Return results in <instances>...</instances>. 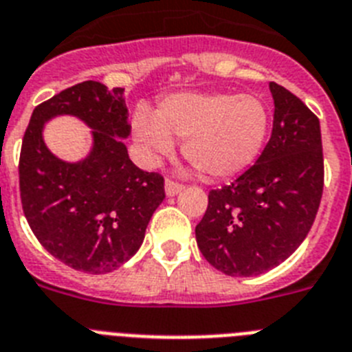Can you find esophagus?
Returning <instances> with one entry per match:
<instances>
[{"mask_svg":"<svg viewBox=\"0 0 352 352\" xmlns=\"http://www.w3.org/2000/svg\"><path fill=\"white\" fill-rule=\"evenodd\" d=\"M182 188H184V186L179 184V182H175V180L172 179H166V182H164V189H166L168 197H175V195H179L180 191H182Z\"/></svg>","mask_w":352,"mask_h":352,"instance_id":"34e87169","label":"esophagus"}]
</instances>
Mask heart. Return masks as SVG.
<instances>
[{
  "label": "heart",
  "mask_w": 352,
  "mask_h": 352,
  "mask_svg": "<svg viewBox=\"0 0 352 352\" xmlns=\"http://www.w3.org/2000/svg\"><path fill=\"white\" fill-rule=\"evenodd\" d=\"M134 136L152 154H168L184 140V155L207 177H230L258 157L269 131L264 100L252 94L179 91L159 100L155 115L140 108Z\"/></svg>",
  "instance_id": "1"
}]
</instances>
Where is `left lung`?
<instances>
[{"mask_svg":"<svg viewBox=\"0 0 352 352\" xmlns=\"http://www.w3.org/2000/svg\"><path fill=\"white\" fill-rule=\"evenodd\" d=\"M273 133L256 163L221 189L195 228L201 255L228 276H255L282 264L310 232L324 186L319 118L282 85Z\"/></svg>","mask_w":352,"mask_h":352,"instance_id":"left-lung-1","label":"left lung"}]
</instances>
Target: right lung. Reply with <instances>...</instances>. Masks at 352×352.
<instances>
[{
  "instance_id": "obj_1",
  "label": "right lung",
  "mask_w": 352,
  "mask_h": 352,
  "mask_svg": "<svg viewBox=\"0 0 352 352\" xmlns=\"http://www.w3.org/2000/svg\"><path fill=\"white\" fill-rule=\"evenodd\" d=\"M74 114L94 129V146L79 164L48 152L41 129L49 118ZM124 88L83 81L33 109L19 157L24 216L38 243L69 267L109 273L138 252L146 225L164 200V179L129 159Z\"/></svg>"
}]
</instances>
